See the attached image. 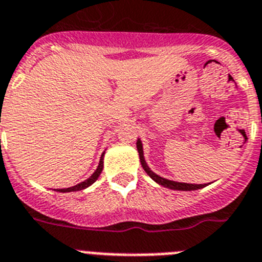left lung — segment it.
<instances>
[{"label":"left lung","instance_id":"8db88e82","mask_svg":"<svg viewBox=\"0 0 262 262\" xmlns=\"http://www.w3.org/2000/svg\"><path fill=\"white\" fill-rule=\"evenodd\" d=\"M136 148H138V152H139V158H140V163H142L143 169L147 172V175L149 178L155 180L158 184L163 185V187H167V188L171 189H179V191H195V189H200L203 187H205V184H187V183H178V182H172V180H167V179H163L160 176H158L156 173H154L151 169L148 168V165H147L146 160H144V156H143V147L140 140L136 142Z\"/></svg>","mask_w":262,"mask_h":262}]
</instances>
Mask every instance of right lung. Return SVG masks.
Returning <instances> with one entry per match:
<instances>
[{
  "mask_svg": "<svg viewBox=\"0 0 262 262\" xmlns=\"http://www.w3.org/2000/svg\"><path fill=\"white\" fill-rule=\"evenodd\" d=\"M103 155H102V158H100V162H99V165H98L97 171L94 172L93 175L87 179V180H84V182L79 183V184H77V185H74V187H70V188L57 189V192H74V191H80V189H84V188H87V187H90V185L93 184V183L95 182L98 178H99L100 173H102V169H103Z\"/></svg>",
  "mask_w": 262,
  "mask_h": 262,
  "instance_id": "1",
  "label": "right lung"
}]
</instances>
